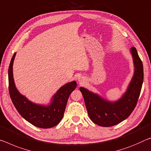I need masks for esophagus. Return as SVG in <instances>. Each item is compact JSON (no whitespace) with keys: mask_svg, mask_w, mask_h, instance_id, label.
<instances>
[{"mask_svg":"<svg viewBox=\"0 0 151 151\" xmlns=\"http://www.w3.org/2000/svg\"><path fill=\"white\" fill-rule=\"evenodd\" d=\"M78 81H79V82H81V83H82L83 81V78H80V79L78 80Z\"/></svg>","mask_w":151,"mask_h":151,"instance_id":"esophagus-1","label":"esophagus"}]
</instances>
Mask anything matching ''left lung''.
I'll return each mask as SVG.
<instances>
[{
    "instance_id": "left-lung-1",
    "label": "left lung",
    "mask_w": 151,
    "mask_h": 151,
    "mask_svg": "<svg viewBox=\"0 0 151 151\" xmlns=\"http://www.w3.org/2000/svg\"><path fill=\"white\" fill-rule=\"evenodd\" d=\"M132 55L134 73L124 95L116 102H109L87 89L80 87L90 119L103 127L116 125L129 117L137 104L144 78L142 60L134 47L130 49Z\"/></svg>"
}]
</instances>
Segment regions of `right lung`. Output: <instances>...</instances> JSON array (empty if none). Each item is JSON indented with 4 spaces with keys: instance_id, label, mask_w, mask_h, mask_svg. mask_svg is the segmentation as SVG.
Here are the masks:
<instances>
[{
    "instance_id": "1",
    "label": "right lung",
    "mask_w": 151,
    "mask_h": 151,
    "mask_svg": "<svg viewBox=\"0 0 151 151\" xmlns=\"http://www.w3.org/2000/svg\"><path fill=\"white\" fill-rule=\"evenodd\" d=\"M16 53L13 54L9 67V91L12 102L23 118L32 125L41 128L56 126L63 118L67 101L76 87V81L66 83L59 88L48 106L31 102L17 89L13 75V64Z\"/></svg>"
}]
</instances>
